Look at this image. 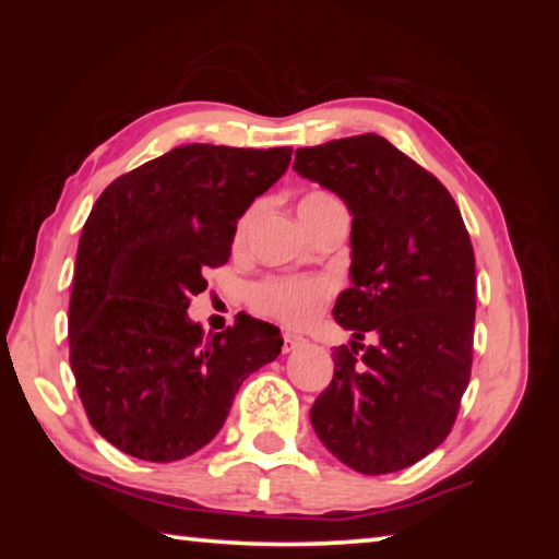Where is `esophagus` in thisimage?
Wrapping results in <instances>:
<instances>
[{"instance_id": "esophagus-1", "label": "esophagus", "mask_w": 559, "mask_h": 559, "mask_svg": "<svg viewBox=\"0 0 559 559\" xmlns=\"http://www.w3.org/2000/svg\"><path fill=\"white\" fill-rule=\"evenodd\" d=\"M302 343H306V337L286 333V335H283V353H293V349H296V347L302 345Z\"/></svg>"}]
</instances>
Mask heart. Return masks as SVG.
Returning a JSON list of instances; mask_svg holds the SVG:
<instances>
[{"instance_id":"1","label":"heart","mask_w":559,"mask_h":559,"mask_svg":"<svg viewBox=\"0 0 559 559\" xmlns=\"http://www.w3.org/2000/svg\"><path fill=\"white\" fill-rule=\"evenodd\" d=\"M335 204L340 202L333 194L313 189V192H306L300 197L298 214L302 224L308 226L316 216H320ZM257 216L259 204H253L241 214V219L236 222V246H241L246 241ZM330 296H333V283L323 276H271L259 281L257 286L251 288V306L257 308L259 313L276 318L290 328H302L308 325L310 320L318 318Z\"/></svg>"}]
</instances>
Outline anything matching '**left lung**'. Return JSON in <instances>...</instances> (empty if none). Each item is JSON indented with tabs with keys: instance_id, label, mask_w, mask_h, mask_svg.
<instances>
[{
	"instance_id": "8db88e82",
	"label": "left lung",
	"mask_w": 559,
	"mask_h": 559,
	"mask_svg": "<svg viewBox=\"0 0 559 559\" xmlns=\"http://www.w3.org/2000/svg\"><path fill=\"white\" fill-rule=\"evenodd\" d=\"M293 169L353 212V286L333 316L355 340L333 349V382L310 421L359 473L414 466L451 433L471 380L476 259L466 224L437 177L372 132L300 147ZM367 334L377 346L361 345Z\"/></svg>"
}]
</instances>
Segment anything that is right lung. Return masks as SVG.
<instances>
[{"label": "right lung", "mask_w": 559, "mask_h": 559, "mask_svg": "<svg viewBox=\"0 0 559 559\" xmlns=\"http://www.w3.org/2000/svg\"><path fill=\"white\" fill-rule=\"evenodd\" d=\"M290 153L175 147L112 179L93 204L73 271L71 370L91 427L128 456L169 463L200 451L246 377L281 355L276 325L236 316L204 337L187 308Z\"/></svg>", "instance_id": "obj_1"}]
</instances>
